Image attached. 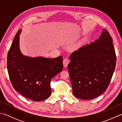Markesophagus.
<instances>
[{"instance_id":"obj_1","label":"esophagus","mask_w":122,"mask_h":122,"mask_svg":"<svg viewBox=\"0 0 122 122\" xmlns=\"http://www.w3.org/2000/svg\"><path fill=\"white\" fill-rule=\"evenodd\" d=\"M69 62H70V61H69V59L65 58L63 60V66H64V68H66V67H67V66H68Z\"/></svg>"}]
</instances>
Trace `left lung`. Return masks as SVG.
<instances>
[{
	"instance_id": "left-lung-1",
	"label": "left lung",
	"mask_w": 122,
	"mask_h": 122,
	"mask_svg": "<svg viewBox=\"0 0 122 122\" xmlns=\"http://www.w3.org/2000/svg\"><path fill=\"white\" fill-rule=\"evenodd\" d=\"M98 39L71 54L68 66L73 94L91 100L105 92L112 79L116 56L113 39L107 30Z\"/></svg>"
}]
</instances>
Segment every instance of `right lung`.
I'll return each mask as SVG.
<instances>
[{
	"label": "right lung",
	"mask_w": 122,
	"mask_h": 122,
	"mask_svg": "<svg viewBox=\"0 0 122 122\" xmlns=\"http://www.w3.org/2000/svg\"><path fill=\"white\" fill-rule=\"evenodd\" d=\"M19 30L7 55V70L10 82L20 94L34 101L48 98L51 94V79L63 69V58H31L19 49Z\"/></svg>",
	"instance_id": "right-lung-1"
}]
</instances>
